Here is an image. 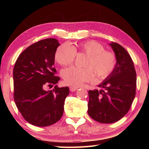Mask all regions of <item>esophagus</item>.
<instances>
[{
	"mask_svg": "<svg viewBox=\"0 0 149 149\" xmlns=\"http://www.w3.org/2000/svg\"><path fill=\"white\" fill-rule=\"evenodd\" d=\"M78 89V87H75V86H70V91H75Z\"/></svg>",
	"mask_w": 149,
	"mask_h": 149,
	"instance_id": "34e87169",
	"label": "esophagus"
}]
</instances>
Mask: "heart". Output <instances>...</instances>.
<instances>
[{"instance_id": "obj_1", "label": "heart", "mask_w": 149, "mask_h": 149, "mask_svg": "<svg viewBox=\"0 0 149 149\" xmlns=\"http://www.w3.org/2000/svg\"><path fill=\"white\" fill-rule=\"evenodd\" d=\"M87 55L84 68L72 66L62 71L65 84L71 86H79L85 82L91 81L95 78L104 79L114 71L116 58L113 52L104 50L102 45L95 41H87L75 45L62 44L54 53L55 60L59 64L68 65L74 61L75 54Z\"/></svg>"}]
</instances>
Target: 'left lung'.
<instances>
[{
	"label": "left lung",
	"mask_w": 149,
	"mask_h": 149,
	"mask_svg": "<svg viewBox=\"0 0 149 149\" xmlns=\"http://www.w3.org/2000/svg\"><path fill=\"white\" fill-rule=\"evenodd\" d=\"M110 45L116 64L109 76L100 84V90L89 91L88 114L102 123H112L127 114L134 99L137 77L134 64L124 48L116 42Z\"/></svg>",
	"instance_id": "8db88e82"
}]
</instances>
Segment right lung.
Instances as JSON below:
<instances>
[{
	"mask_svg": "<svg viewBox=\"0 0 149 149\" xmlns=\"http://www.w3.org/2000/svg\"><path fill=\"white\" fill-rule=\"evenodd\" d=\"M59 45L56 39L41 40L24 50L15 63L14 101L24 119L33 125L54 124L64 112L69 88L56 85L60 78L55 76L54 53ZM54 84L52 90H45Z\"/></svg>",
	"mask_w": 149,
	"mask_h": 149,
	"instance_id": "1",
	"label": "right lung"
}]
</instances>
